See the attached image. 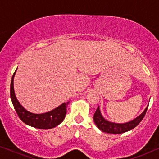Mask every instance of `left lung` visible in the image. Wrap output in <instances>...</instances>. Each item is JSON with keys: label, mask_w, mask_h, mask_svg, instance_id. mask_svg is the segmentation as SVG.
<instances>
[{"label": "left lung", "mask_w": 159, "mask_h": 159, "mask_svg": "<svg viewBox=\"0 0 159 159\" xmlns=\"http://www.w3.org/2000/svg\"><path fill=\"white\" fill-rule=\"evenodd\" d=\"M148 107V106H147L144 111L140 116L133 119L132 121L124 124H117L111 122V121H107L106 119H104L102 116L98 106L96 111H95L94 116H93V120H94V122L96 125L97 127L100 130H101L102 132L115 134H121L134 129V127H137L140 124V121L144 118L145 114H146Z\"/></svg>", "instance_id": "1"}]
</instances>
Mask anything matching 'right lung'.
I'll return each mask as SVG.
<instances>
[{
  "instance_id": "obj_1",
  "label": "right lung",
  "mask_w": 159,
  "mask_h": 159,
  "mask_svg": "<svg viewBox=\"0 0 159 159\" xmlns=\"http://www.w3.org/2000/svg\"><path fill=\"white\" fill-rule=\"evenodd\" d=\"M16 69L11 78L10 95L14 109L21 120L26 125L40 129H51V128L55 127L61 123L66 116V106H68L69 101L66 103H62L61 105L58 106L55 109L47 113H44V114H33V113L29 112L19 103L18 100L16 99V95H15L14 78Z\"/></svg>"
}]
</instances>
